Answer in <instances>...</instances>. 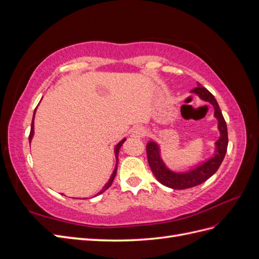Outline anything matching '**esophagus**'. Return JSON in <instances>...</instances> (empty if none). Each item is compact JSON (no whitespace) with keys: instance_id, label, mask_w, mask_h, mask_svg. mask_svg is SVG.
<instances>
[{"instance_id":"1","label":"esophagus","mask_w":259,"mask_h":259,"mask_svg":"<svg viewBox=\"0 0 259 259\" xmlns=\"http://www.w3.org/2000/svg\"><path fill=\"white\" fill-rule=\"evenodd\" d=\"M145 134H146V131L142 126H136V127L133 128V131H132V136L135 137V138L144 137Z\"/></svg>"}]
</instances>
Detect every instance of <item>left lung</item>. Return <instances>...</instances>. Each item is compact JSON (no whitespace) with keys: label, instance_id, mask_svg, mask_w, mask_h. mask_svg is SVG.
Wrapping results in <instances>:
<instances>
[{"label":"left lung","instance_id":"1","mask_svg":"<svg viewBox=\"0 0 259 259\" xmlns=\"http://www.w3.org/2000/svg\"><path fill=\"white\" fill-rule=\"evenodd\" d=\"M191 93L214 107V116L218 121V131L221 133V136L215 143L214 155L187 171H174L169 169L161 158L160 146L152 140L147 144L148 162L153 175L159 183L171 189L182 190L204 183L210 176H213L221 166L227 152V147H228L227 124L215 97L200 83H198L197 88L193 89Z\"/></svg>","mask_w":259,"mask_h":259}]
</instances>
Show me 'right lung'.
<instances>
[{
	"mask_svg": "<svg viewBox=\"0 0 259 259\" xmlns=\"http://www.w3.org/2000/svg\"><path fill=\"white\" fill-rule=\"evenodd\" d=\"M36 110V109H35ZM35 110H34V114H35ZM34 114H33V117H32V123H31V131H30V135H29V142L31 143V140H32V137H33V135H34ZM125 140H126V138H124V139H122L121 142L117 144L115 147H114V154H115V159H116V163H115V167H114V170H113V173H112V175H111V177H110V179H109V182L105 185V187L103 188V190H101L99 193H97V195L98 194H100V193H103V192H105L109 187H110L111 185H112V182H113V179H114V177H115V174H116V168H117V161H119V159H117V155H119V150H120V148L122 147V145L124 144V142Z\"/></svg>",
	"mask_w": 259,
	"mask_h": 259,
	"instance_id": "add662e5",
	"label": "right lung"
}]
</instances>
